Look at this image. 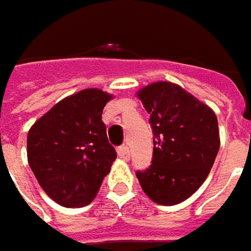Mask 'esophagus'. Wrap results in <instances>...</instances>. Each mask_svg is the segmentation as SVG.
<instances>
[{"label": "esophagus", "mask_w": 251, "mask_h": 251, "mask_svg": "<svg viewBox=\"0 0 251 251\" xmlns=\"http://www.w3.org/2000/svg\"><path fill=\"white\" fill-rule=\"evenodd\" d=\"M118 155H119L122 160L127 161V160L130 158V150H129V147H127V145L119 147V148H118Z\"/></svg>", "instance_id": "34e87169"}]
</instances>
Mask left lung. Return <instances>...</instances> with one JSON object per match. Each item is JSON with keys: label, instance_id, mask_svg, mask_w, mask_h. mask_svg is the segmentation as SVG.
I'll return each instance as SVG.
<instances>
[{"label": "left lung", "instance_id": "left-lung-1", "mask_svg": "<svg viewBox=\"0 0 251 251\" xmlns=\"http://www.w3.org/2000/svg\"><path fill=\"white\" fill-rule=\"evenodd\" d=\"M150 113L152 164L136 177L155 203L172 206L190 198L206 180L220 151L214 110L180 85L157 81L136 93Z\"/></svg>", "mask_w": 251, "mask_h": 251}]
</instances>
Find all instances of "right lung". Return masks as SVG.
<instances>
[{
    "label": "right lung",
    "mask_w": 251,
    "mask_h": 251,
    "mask_svg": "<svg viewBox=\"0 0 251 251\" xmlns=\"http://www.w3.org/2000/svg\"><path fill=\"white\" fill-rule=\"evenodd\" d=\"M112 99L99 88L81 90L56 103L28 130V166L46 195L65 208L88 205L116 160L101 121Z\"/></svg>",
    "instance_id": "right-lung-1"
}]
</instances>
